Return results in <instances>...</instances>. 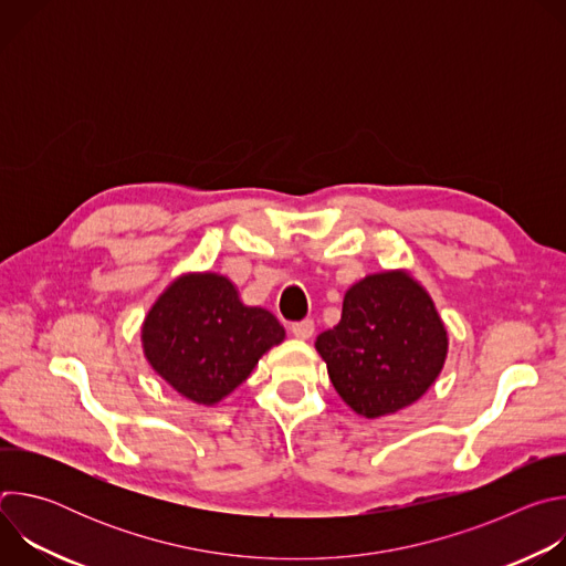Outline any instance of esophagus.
I'll return each mask as SVG.
<instances>
[{"instance_id":"obj_1","label":"esophagus","mask_w":566,"mask_h":566,"mask_svg":"<svg viewBox=\"0 0 566 566\" xmlns=\"http://www.w3.org/2000/svg\"><path fill=\"white\" fill-rule=\"evenodd\" d=\"M313 332H315V325H313V319H308V317L300 319V322H293V325H291V334L300 340H308L313 336Z\"/></svg>"}]
</instances>
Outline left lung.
<instances>
[{
  "label": "left lung",
  "instance_id": "obj_1",
  "mask_svg": "<svg viewBox=\"0 0 566 566\" xmlns=\"http://www.w3.org/2000/svg\"><path fill=\"white\" fill-rule=\"evenodd\" d=\"M347 406L367 419L412 406L439 376L448 334L430 295L406 273L354 284L338 325L315 340Z\"/></svg>",
  "mask_w": 566,
  "mask_h": 566
}]
</instances>
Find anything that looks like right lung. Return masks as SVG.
Instances as JSON below:
<instances>
[{"instance_id":"obj_1","label":"right lung","mask_w":566,"mask_h":566,"mask_svg":"<svg viewBox=\"0 0 566 566\" xmlns=\"http://www.w3.org/2000/svg\"><path fill=\"white\" fill-rule=\"evenodd\" d=\"M284 340L273 313L241 304L230 280L179 277L151 306L143 349L154 371L203 406L244 382L262 354Z\"/></svg>"}]
</instances>
